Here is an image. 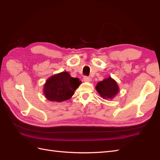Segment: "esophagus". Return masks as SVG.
I'll return each instance as SVG.
<instances>
[{
	"instance_id": "obj_1",
	"label": "esophagus",
	"mask_w": 160,
	"mask_h": 160,
	"mask_svg": "<svg viewBox=\"0 0 160 160\" xmlns=\"http://www.w3.org/2000/svg\"><path fill=\"white\" fill-rule=\"evenodd\" d=\"M83 80H84V82H90V81H91V78L89 77H88V76H84Z\"/></svg>"
}]
</instances>
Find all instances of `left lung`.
Returning <instances> with one entry per match:
<instances>
[{
	"label": "left lung",
	"instance_id": "8db88e82",
	"mask_svg": "<svg viewBox=\"0 0 160 160\" xmlns=\"http://www.w3.org/2000/svg\"><path fill=\"white\" fill-rule=\"evenodd\" d=\"M96 89L103 99L112 100L117 96L120 88L116 81L111 77H108L98 82Z\"/></svg>",
	"mask_w": 160,
	"mask_h": 160
}]
</instances>
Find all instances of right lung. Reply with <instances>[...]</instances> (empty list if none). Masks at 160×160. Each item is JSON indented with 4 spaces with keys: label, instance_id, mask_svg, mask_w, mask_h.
Listing matches in <instances>:
<instances>
[{
    "label": "right lung",
    "instance_id": "right-lung-1",
    "mask_svg": "<svg viewBox=\"0 0 160 160\" xmlns=\"http://www.w3.org/2000/svg\"><path fill=\"white\" fill-rule=\"evenodd\" d=\"M81 83L78 78H72L67 71H62L47 80L43 93L48 100L61 102L70 99Z\"/></svg>",
    "mask_w": 160,
    "mask_h": 160
}]
</instances>
